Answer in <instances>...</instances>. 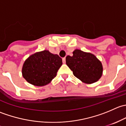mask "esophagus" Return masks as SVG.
Here are the masks:
<instances>
[{
	"label": "esophagus",
	"instance_id": "esophagus-1",
	"mask_svg": "<svg viewBox=\"0 0 126 126\" xmlns=\"http://www.w3.org/2000/svg\"><path fill=\"white\" fill-rule=\"evenodd\" d=\"M62 60H63V63H66V58H65V57H64V58H63Z\"/></svg>",
	"mask_w": 126,
	"mask_h": 126
}]
</instances>
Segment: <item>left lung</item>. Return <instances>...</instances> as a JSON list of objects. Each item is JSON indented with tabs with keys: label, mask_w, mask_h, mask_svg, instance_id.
<instances>
[{
	"label": "left lung",
	"mask_w": 126,
	"mask_h": 126,
	"mask_svg": "<svg viewBox=\"0 0 126 126\" xmlns=\"http://www.w3.org/2000/svg\"><path fill=\"white\" fill-rule=\"evenodd\" d=\"M72 57H66V63L75 77L88 84L97 82L101 77L103 67L101 62L93 54L76 49Z\"/></svg>",
	"instance_id": "1"
}]
</instances>
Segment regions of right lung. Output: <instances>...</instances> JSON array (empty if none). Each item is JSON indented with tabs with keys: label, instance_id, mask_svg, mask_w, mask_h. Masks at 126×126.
I'll use <instances>...</instances> for the list:
<instances>
[{
	"label": "right lung",
	"instance_id": "add662e5",
	"mask_svg": "<svg viewBox=\"0 0 126 126\" xmlns=\"http://www.w3.org/2000/svg\"><path fill=\"white\" fill-rule=\"evenodd\" d=\"M62 65V59L49 50H43L30 55L24 62L22 76L29 83L41 87L50 83L57 76Z\"/></svg>",
	"mask_w": 126,
	"mask_h": 126
}]
</instances>
